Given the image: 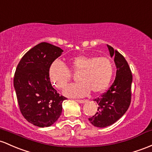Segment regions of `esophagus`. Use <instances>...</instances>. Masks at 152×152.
<instances>
[{"instance_id": "1", "label": "esophagus", "mask_w": 152, "mask_h": 152, "mask_svg": "<svg viewBox=\"0 0 152 152\" xmlns=\"http://www.w3.org/2000/svg\"><path fill=\"white\" fill-rule=\"evenodd\" d=\"M76 101L78 102H79V103H81V104H83V103H85L87 102L86 99H76Z\"/></svg>"}]
</instances>
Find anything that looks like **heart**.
I'll return each mask as SVG.
<instances>
[{"label": "heart", "mask_w": 152, "mask_h": 152, "mask_svg": "<svg viewBox=\"0 0 152 152\" xmlns=\"http://www.w3.org/2000/svg\"><path fill=\"white\" fill-rule=\"evenodd\" d=\"M61 61H56L50 67L49 74L51 82L56 87L63 89L72 78L73 72H79V79L81 82L68 86L63 91L67 96H84L92 91L100 93L105 90L113 78L114 68L111 61L106 57H96L80 55L70 60V66Z\"/></svg>", "instance_id": "1"}]
</instances>
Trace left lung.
<instances>
[{
	"instance_id": "obj_1",
	"label": "left lung",
	"mask_w": 152,
	"mask_h": 152,
	"mask_svg": "<svg viewBox=\"0 0 152 152\" xmlns=\"http://www.w3.org/2000/svg\"><path fill=\"white\" fill-rule=\"evenodd\" d=\"M107 45L111 57H114L117 68L116 77L109 89L94 99L98 104L97 112L89 118L93 126L104 128L113 125L126 113L131 100L133 76L127 61L122 55Z\"/></svg>"
}]
</instances>
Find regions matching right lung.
<instances>
[{"label":"right lung","mask_w":152,"mask_h":152,"mask_svg":"<svg viewBox=\"0 0 152 152\" xmlns=\"http://www.w3.org/2000/svg\"><path fill=\"white\" fill-rule=\"evenodd\" d=\"M61 48L41 42L29 50L18 64L14 86L20 111L28 122L38 127L50 126L61 116L63 102L50 80V67L61 56Z\"/></svg>","instance_id":"obj_1"}]
</instances>
